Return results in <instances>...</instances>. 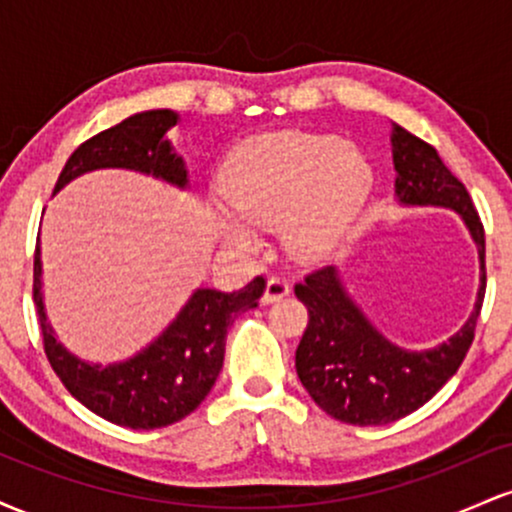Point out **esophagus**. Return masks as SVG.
<instances>
[{"label":"esophagus","mask_w":512,"mask_h":512,"mask_svg":"<svg viewBox=\"0 0 512 512\" xmlns=\"http://www.w3.org/2000/svg\"><path fill=\"white\" fill-rule=\"evenodd\" d=\"M289 281L281 279V276H269L267 286H264L262 293V303H276L281 301L284 296H289Z\"/></svg>","instance_id":"esophagus-1"}]
</instances>
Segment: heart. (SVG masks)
Wrapping results in <instances>:
<instances>
[{"mask_svg": "<svg viewBox=\"0 0 512 512\" xmlns=\"http://www.w3.org/2000/svg\"><path fill=\"white\" fill-rule=\"evenodd\" d=\"M368 161L330 134L274 132L233 151L221 173L228 207L214 211L216 233L238 250L257 245V228L279 226L301 260L327 255L366 204Z\"/></svg>", "mask_w": 512, "mask_h": 512, "instance_id": "b5f03b06", "label": "heart"}]
</instances>
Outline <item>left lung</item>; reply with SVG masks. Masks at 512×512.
Listing matches in <instances>:
<instances>
[{"label": "left lung", "instance_id": "8db88e82", "mask_svg": "<svg viewBox=\"0 0 512 512\" xmlns=\"http://www.w3.org/2000/svg\"><path fill=\"white\" fill-rule=\"evenodd\" d=\"M392 161L399 204L445 207L462 216L479 248L481 284L462 330L428 351H407L385 339L351 301L334 267L315 269L296 284L293 291L308 308V327L296 349V373L317 407L342 424L383 426L424 407L462 366L484 303V226L467 187L431 144L399 125H392Z\"/></svg>", "mask_w": 512, "mask_h": 512}]
</instances>
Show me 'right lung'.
Here are the masks:
<instances>
[{"instance_id":"right-lung-1","label":"right lung","mask_w":512,"mask_h":512,"mask_svg":"<svg viewBox=\"0 0 512 512\" xmlns=\"http://www.w3.org/2000/svg\"><path fill=\"white\" fill-rule=\"evenodd\" d=\"M178 125L173 110H146L86 139L64 163L55 192L88 170L127 168L187 187V166L166 139ZM264 279L255 276L240 291L197 289L173 322L144 351L113 366H93L57 342L43 305L40 238L33 260V303L38 310L45 356L69 395L110 424L151 431L192 414L219 378L226 334L238 313L257 308Z\"/></svg>"}]
</instances>
